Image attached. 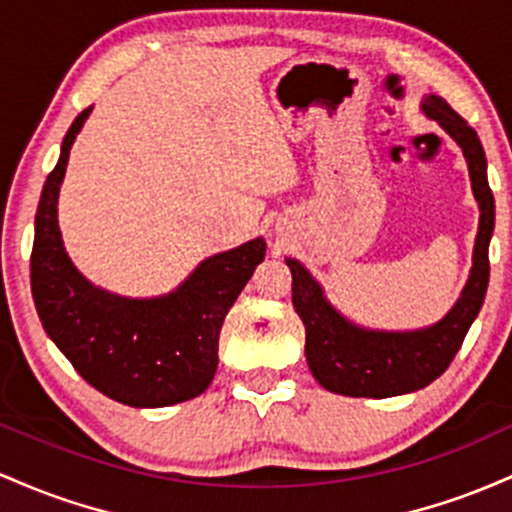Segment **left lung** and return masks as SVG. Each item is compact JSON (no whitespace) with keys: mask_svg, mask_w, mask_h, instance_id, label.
<instances>
[{"mask_svg":"<svg viewBox=\"0 0 512 512\" xmlns=\"http://www.w3.org/2000/svg\"><path fill=\"white\" fill-rule=\"evenodd\" d=\"M421 111L440 125L462 149L479 203V232L474 239L472 271L462 295L435 324L413 331L367 329L343 317L326 300L324 287L297 258H285L292 273V304L304 324V355L321 387L343 396L411 394L428 387L452 363L469 326L479 317L488 287V244L493 237L496 205L486 179V154L467 120L459 118L445 99L423 96Z\"/></svg>","mask_w":512,"mask_h":512,"instance_id":"left-lung-1","label":"left lung"}]
</instances>
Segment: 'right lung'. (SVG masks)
<instances>
[{
  "mask_svg": "<svg viewBox=\"0 0 512 512\" xmlns=\"http://www.w3.org/2000/svg\"><path fill=\"white\" fill-rule=\"evenodd\" d=\"M89 113L86 108L74 118L40 193L31 254L33 302L55 346L108 399L135 409L181 404L210 387L222 321L266 256V241L256 237L205 258L176 290L159 297L116 295L86 280L62 244L57 198L70 149Z\"/></svg>",
  "mask_w": 512,
  "mask_h": 512,
  "instance_id": "add662e5",
  "label": "right lung"
}]
</instances>
